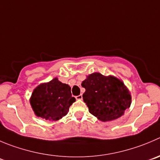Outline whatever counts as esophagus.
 I'll return each mask as SVG.
<instances>
[{"instance_id": "34e87169", "label": "esophagus", "mask_w": 160, "mask_h": 160, "mask_svg": "<svg viewBox=\"0 0 160 160\" xmlns=\"http://www.w3.org/2000/svg\"><path fill=\"white\" fill-rule=\"evenodd\" d=\"M75 98H76V100H82V94H80V95L77 96V97H76Z\"/></svg>"}]
</instances>
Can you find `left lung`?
I'll return each instance as SVG.
<instances>
[{
    "instance_id": "1",
    "label": "left lung",
    "mask_w": 160,
    "mask_h": 160,
    "mask_svg": "<svg viewBox=\"0 0 160 160\" xmlns=\"http://www.w3.org/2000/svg\"><path fill=\"white\" fill-rule=\"evenodd\" d=\"M82 86L86 89L82 97L89 112L100 121L117 119L130 107V90L115 76L94 72L86 76Z\"/></svg>"
}]
</instances>
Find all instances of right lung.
Listing matches in <instances>:
<instances>
[{"instance_id":"1","label":"right lung","mask_w":160,"mask_h":160,"mask_svg":"<svg viewBox=\"0 0 160 160\" xmlns=\"http://www.w3.org/2000/svg\"><path fill=\"white\" fill-rule=\"evenodd\" d=\"M75 100L70 86L62 83L56 77L33 89L30 104L36 116L47 121H57L68 114L70 106Z\"/></svg>"}]
</instances>
